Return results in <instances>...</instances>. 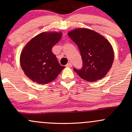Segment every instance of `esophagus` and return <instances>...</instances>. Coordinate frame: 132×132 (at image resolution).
I'll return each mask as SVG.
<instances>
[{"instance_id":"1","label":"esophagus","mask_w":132,"mask_h":132,"mask_svg":"<svg viewBox=\"0 0 132 132\" xmlns=\"http://www.w3.org/2000/svg\"><path fill=\"white\" fill-rule=\"evenodd\" d=\"M66 67H68V68H71V67H72V64H71V63L69 62V63H68V64L66 65Z\"/></svg>"}]
</instances>
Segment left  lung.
I'll use <instances>...</instances> for the list:
<instances>
[{"label": "left lung", "mask_w": 132, "mask_h": 132, "mask_svg": "<svg viewBox=\"0 0 132 132\" xmlns=\"http://www.w3.org/2000/svg\"><path fill=\"white\" fill-rule=\"evenodd\" d=\"M79 50L83 66L74 71L83 79L95 82L105 76L112 66L114 53L105 37L88 28H77L68 33Z\"/></svg>", "instance_id": "1"}]
</instances>
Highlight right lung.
<instances>
[{"mask_svg": "<svg viewBox=\"0 0 132 132\" xmlns=\"http://www.w3.org/2000/svg\"><path fill=\"white\" fill-rule=\"evenodd\" d=\"M61 37V32H42L30 40L22 50L20 57L21 67L32 81L48 84L65 68L60 64L51 51Z\"/></svg>", "mask_w": 132, "mask_h": 132, "instance_id": "right-lung-1", "label": "right lung"}]
</instances>
